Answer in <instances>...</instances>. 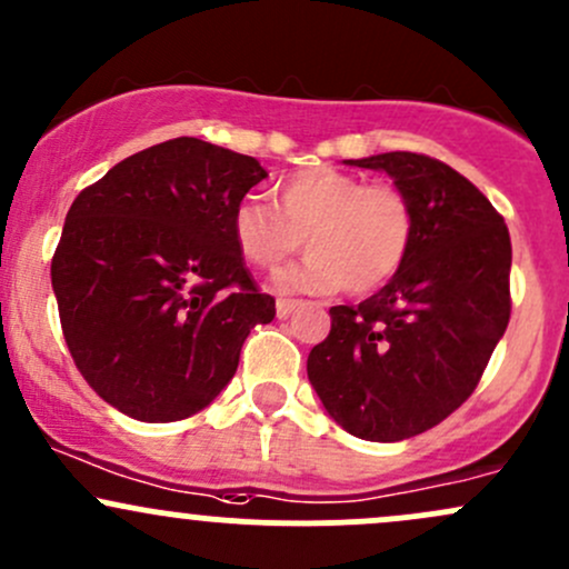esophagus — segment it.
<instances>
[{"label":"esophagus","mask_w":569,"mask_h":569,"mask_svg":"<svg viewBox=\"0 0 569 569\" xmlns=\"http://www.w3.org/2000/svg\"><path fill=\"white\" fill-rule=\"evenodd\" d=\"M298 307H301V303L296 301H277V317L279 320H287V317H290Z\"/></svg>","instance_id":"1"}]
</instances>
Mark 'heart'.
Wrapping results in <instances>:
<instances>
[{
	"label": "heart",
	"mask_w": 569,
	"mask_h": 569,
	"mask_svg": "<svg viewBox=\"0 0 569 569\" xmlns=\"http://www.w3.org/2000/svg\"><path fill=\"white\" fill-rule=\"evenodd\" d=\"M277 210L241 200L233 241L241 258L277 271L303 247L309 258L279 273L282 292H371L399 273L412 243L415 217L407 194L390 184H363L336 168H309L277 187Z\"/></svg>",
	"instance_id": "heart-1"
}]
</instances>
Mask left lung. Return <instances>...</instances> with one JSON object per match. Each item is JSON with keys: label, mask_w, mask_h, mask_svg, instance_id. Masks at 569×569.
I'll use <instances>...</instances> for the list:
<instances>
[{"label": "left lung", "mask_w": 569, "mask_h": 569, "mask_svg": "<svg viewBox=\"0 0 569 569\" xmlns=\"http://www.w3.org/2000/svg\"><path fill=\"white\" fill-rule=\"evenodd\" d=\"M380 170L412 206L399 273L356 307H331V333L307 375L352 437L401 442L469 399L510 320V233L472 181L412 151L345 160Z\"/></svg>", "instance_id": "1"}]
</instances>
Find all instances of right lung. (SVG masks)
<instances>
[{"instance_id": "obj_1", "label": "right lung", "mask_w": 569, "mask_h": 569, "mask_svg": "<svg viewBox=\"0 0 569 569\" xmlns=\"http://www.w3.org/2000/svg\"><path fill=\"white\" fill-rule=\"evenodd\" d=\"M266 176L254 157L173 138L72 200L53 296L78 371L119 412H200L233 380L249 331L273 320L233 241L236 206Z\"/></svg>"}]
</instances>
